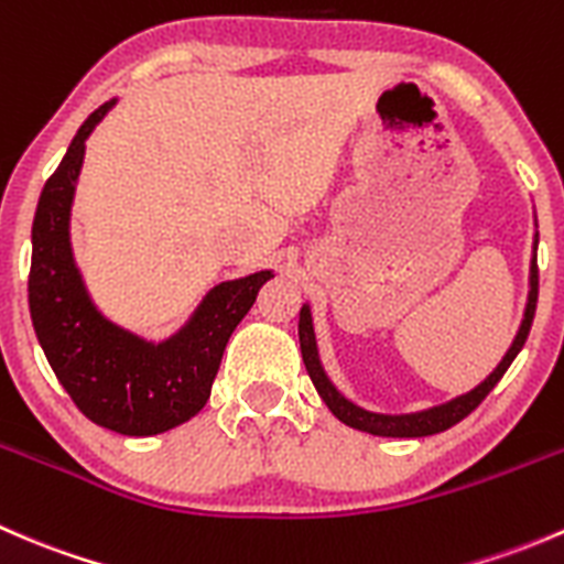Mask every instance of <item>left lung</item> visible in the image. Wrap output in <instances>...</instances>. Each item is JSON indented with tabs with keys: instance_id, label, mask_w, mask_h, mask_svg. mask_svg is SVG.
<instances>
[{
	"instance_id": "obj_1",
	"label": "left lung",
	"mask_w": 564,
	"mask_h": 564,
	"mask_svg": "<svg viewBox=\"0 0 564 564\" xmlns=\"http://www.w3.org/2000/svg\"><path fill=\"white\" fill-rule=\"evenodd\" d=\"M534 250H538V235H534ZM534 308H538V256L532 253V261H529V294H527V308L524 318H521V327L516 333L513 344L505 351L502 362L477 384L475 390L464 392V395L453 398V401L440 403V406L423 409V412H409V414H382V412H368V409L357 406L355 401L344 395L333 382H329L327 371L322 366V357H318V344L314 333V316H311V305H303L300 308V349H303V362L308 368V377L314 382V388L322 401L327 403L329 412L346 423L349 429L366 431V434L373 436H398V440H414V436H431L440 434V431L453 429V425L460 423L469 412H475L480 406L482 398L488 395L494 388H497L499 379L505 377V371L510 368V362L516 360L521 349L527 344L529 327H532Z\"/></svg>"
}]
</instances>
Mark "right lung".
<instances>
[{"label": "right lung", "mask_w": 564, "mask_h": 564, "mask_svg": "<svg viewBox=\"0 0 564 564\" xmlns=\"http://www.w3.org/2000/svg\"><path fill=\"white\" fill-rule=\"evenodd\" d=\"M113 104L117 98L89 113L40 193L32 224L30 314L45 360L73 403L108 431L152 436L202 412L226 344L272 270L209 289L193 316L161 344L100 314L73 259L70 209L89 133Z\"/></svg>", "instance_id": "obj_1"}]
</instances>
